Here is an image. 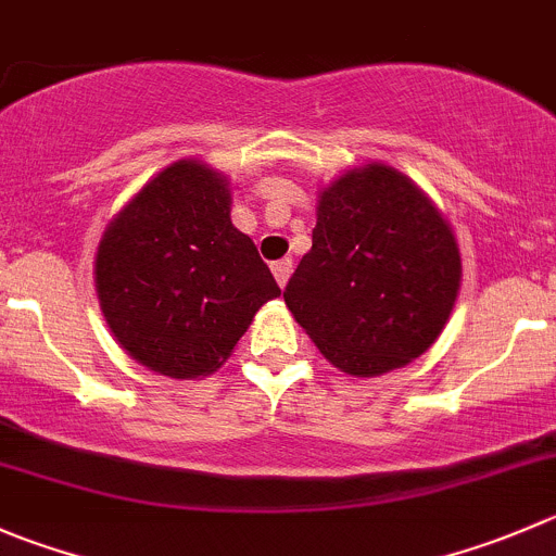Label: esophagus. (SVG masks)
I'll use <instances>...</instances> for the list:
<instances>
[{
	"label": "esophagus",
	"mask_w": 556,
	"mask_h": 556,
	"mask_svg": "<svg viewBox=\"0 0 556 556\" xmlns=\"http://www.w3.org/2000/svg\"><path fill=\"white\" fill-rule=\"evenodd\" d=\"M271 271H274V277H277L279 288H285V285H288V279H290V274H293V261H290V257H282V261L274 263Z\"/></svg>",
	"instance_id": "1"
}]
</instances>
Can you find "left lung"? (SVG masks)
<instances>
[{"label":"left lung","mask_w":556,"mask_h":556,"mask_svg":"<svg viewBox=\"0 0 556 556\" xmlns=\"http://www.w3.org/2000/svg\"><path fill=\"white\" fill-rule=\"evenodd\" d=\"M459 285L443 212L402 170L369 163L320 190L312 250L285 304L339 371L377 377L438 342Z\"/></svg>","instance_id":"8db88e82"}]
</instances>
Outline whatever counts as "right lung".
<instances>
[{"mask_svg":"<svg viewBox=\"0 0 556 556\" xmlns=\"http://www.w3.org/2000/svg\"><path fill=\"white\" fill-rule=\"evenodd\" d=\"M102 317L129 358L195 380L230 358L279 288L230 223V181L203 160L160 170L108 223L94 255Z\"/></svg>","mask_w":556,"mask_h":556,"instance_id":"1","label":"right lung"}]
</instances>
